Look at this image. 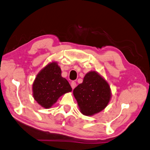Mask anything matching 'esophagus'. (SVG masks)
I'll use <instances>...</instances> for the list:
<instances>
[{
  "instance_id": "esophagus-1",
  "label": "esophagus",
  "mask_w": 150,
  "mask_h": 150,
  "mask_svg": "<svg viewBox=\"0 0 150 150\" xmlns=\"http://www.w3.org/2000/svg\"><path fill=\"white\" fill-rule=\"evenodd\" d=\"M76 83L75 82H71V87H72V89H74L76 88Z\"/></svg>"
}]
</instances>
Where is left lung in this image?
Listing matches in <instances>:
<instances>
[{"label": "left lung", "instance_id": "1", "mask_svg": "<svg viewBox=\"0 0 150 150\" xmlns=\"http://www.w3.org/2000/svg\"><path fill=\"white\" fill-rule=\"evenodd\" d=\"M80 111L86 116H92L105 108L111 98V91L107 81L96 71L85 75L83 82L73 90Z\"/></svg>", "mask_w": 150, "mask_h": 150}]
</instances>
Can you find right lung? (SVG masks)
I'll use <instances>...</instances> for the list:
<instances>
[{
    "label": "right lung",
    "mask_w": 150,
    "mask_h": 150,
    "mask_svg": "<svg viewBox=\"0 0 150 150\" xmlns=\"http://www.w3.org/2000/svg\"><path fill=\"white\" fill-rule=\"evenodd\" d=\"M33 96L41 107H51L60 96L72 91L67 79L62 77L57 62L49 63L39 72L33 83Z\"/></svg>",
    "instance_id": "right-lung-1"
}]
</instances>
